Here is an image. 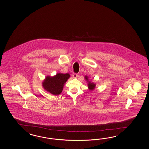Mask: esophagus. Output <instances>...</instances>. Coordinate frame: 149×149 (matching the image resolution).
<instances>
[{
    "mask_svg": "<svg viewBox=\"0 0 149 149\" xmlns=\"http://www.w3.org/2000/svg\"><path fill=\"white\" fill-rule=\"evenodd\" d=\"M72 77H73V78H77L78 77V74H77V73H73Z\"/></svg>",
    "mask_w": 149,
    "mask_h": 149,
    "instance_id": "esophagus-1",
    "label": "esophagus"
}]
</instances>
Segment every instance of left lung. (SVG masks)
<instances>
[{
	"label": "left lung",
	"instance_id": "1",
	"mask_svg": "<svg viewBox=\"0 0 149 149\" xmlns=\"http://www.w3.org/2000/svg\"><path fill=\"white\" fill-rule=\"evenodd\" d=\"M85 79H86V81L87 82V85H88V88L89 91H92L96 87V84L94 82H92L91 80H89L88 79V76H85Z\"/></svg>",
	"mask_w": 149,
	"mask_h": 149
}]
</instances>
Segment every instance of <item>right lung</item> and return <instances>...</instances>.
I'll return each mask as SVG.
<instances>
[{
    "label": "right lung",
    "mask_w": 149,
    "mask_h": 149,
    "mask_svg": "<svg viewBox=\"0 0 149 149\" xmlns=\"http://www.w3.org/2000/svg\"><path fill=\"white\" fill-rule=\"evenodd\" d=\"M70 77L69 73H57L51 77L47 76L42 82V86L46 91L54 95L60 94L65 82Z\"/></svg>",
    "instance_id": "right-lung-1"
}]
</instances>
